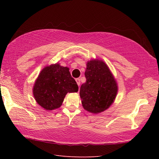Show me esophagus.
<instances>
[{
    "label": "esophagus",
    "instance_id": "obj_1",
    "mask_svg": "<svg viewBox=\"0 0 159 159\" xmlns=\"http://www.w3.org/2000/svg\"><path fill=\"white\" fill-rule=\"evenodd\" d=\"M75 81H76V82H77V84H78V85L80 87V80L79 78H77L75 80Z\"/></svg>",
    "mask_w": 159,
    "mask_h": 159
}]
</instances>
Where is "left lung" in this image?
<instances>
[{
	"label": "left lung",
	"instance_id": "1",
	"mask_svg": "<svg viewBox=\"0 0 159 159\" xmlns=\"http://www.w3.org/2000/svg\"><path fill=\"white\" fill-rule=\"evenodd\" d=\"M85 83L81 85L80 95L84 109L98 114L107 110L116 98L117 81L103 60L92 59L86 64Z\"/></svg>",
	"mask_w": 159,
	"mask_h": 159
}]
</instances>
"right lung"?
Segmentation results:
<instances>
[{"label":"right lung","mask_w":159,"mask_h":159,"mask_svg":"<svg viewBox=\"0 0 159 159\" xmlns=\"http://www.w3.org/2000/svg\"><path fill=\"white\" fill-rule=\"evenodd\" d=\"M69 70L58 62L42 70L32 89L34 98L42 107L48 111L59 108L67 93L78 92V86Z\"/></svg>","instance_id":"right-lung-1"}]
</instances>
